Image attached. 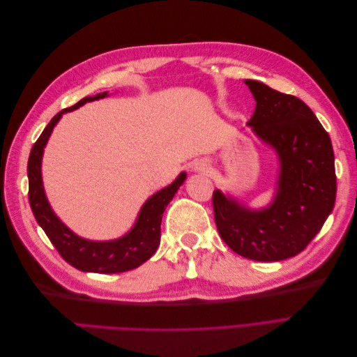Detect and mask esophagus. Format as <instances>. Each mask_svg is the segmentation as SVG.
I'll list each match as a JSON object with an SVG mask.
<instances>
[{"label":"esophagus","instance_id":"34e87169","mask_svg":"<svg viewBox=\"0 0 357 357\" xmlns=\"http://www.w3.org/2000/svg\"><path fill=\"white\" fill-rule=\"evenodd\" d=\"M208 169H210V164L207 159H197L192 165V171L198 172V174H205V172H208Z\"/></svg>","mask_w":357,"mask_h":357}]
</instances>
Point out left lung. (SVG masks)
I'll use <instances>...</instances> for the list:
<instances>
[{"instance_id": "1", "label": "left lung", "mask_w": 357, "mask_h": 357, "mask_svg": "<svg viewBox=\"0 0 357 357\" xmlns=\"http://www.w3.org/2000/svg\"><path fill=\"white\" fill-rule=\"evenodd\" d=\"M244 82L256 101L247 126L278 158L275 192L273 202L256 210L215 189L214 219L222 240L235 253L252 261L278 262L304 250L333 210V149L304 101L261 82Z\"/></svg>"}]
</instances>
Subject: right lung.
<instances>
[{"label":"right lung","mask_w":357,"mask_h":357,"mask_svg":"<svg viewBox=\"0 0 357 357\" xmlns=\"http://www.w3.org/2000/svg\"><path fill=\"white\" fill-rule=\"evenodd\" d=\"M109 96V92H102L95 96H86L70 109L59 112L52 119L50 123L41 132L37 143L32 147L28 159V180H29V205L34 213L37 223L46 232L52 244L56 247L59 255L74 268L84 273L116 274L131 271V269L144 264L153 256L160 243V222L167 205L174 198L177 190L186 180V172H180L178 177L153 193L139 210L137 220L131 231L123 236L110 241H92L74 234L68 226L52 210L47 201L41 177V159L45 147L49 142L53 128L56 126L62 114L77 110L86 102L101 100Z\"/></svg>","instance_id":"1"}]
</instances>
